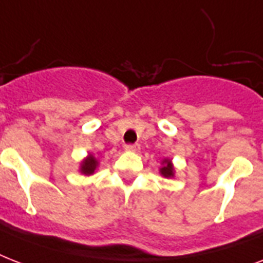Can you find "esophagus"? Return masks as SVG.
Wrapping results in <instances>:
<instances>
[{
  "instance_id": "34e87169",
  "label": "esophagus",
  "mask_w": 263,
  "mask_h": 263,
  "mask_svg": "<svg viewBox=\"0 0 263 263\" xmlns=\"http://www.w3.org/2000/svg\"><path fill=\"white\" fill-rule=\"evenodd\" d=\"M125 150H128V152H138V150H139V144L138 143L125 144Z\"/></svg>"
}]
</instances>
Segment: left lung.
Returning <instances> with one entry per match:
<instances>
[{
	"label": "left lung",
	"instance_id": "left-lung-1",
	"mask_svg": "<svg viewBox=\"0 0 263 263\" xmlns=\"http://www.w3.org/2000/svg\"><path fill=\"white\" fill-rule=\"evenodd\" d=\"M164 166L161 168V175L165 176V177H172L173 176V166L172 164L169 162V160H164Z\"/></svg>",
	"mask_w": 263,
	"mask_h": 263
}]
</instances>
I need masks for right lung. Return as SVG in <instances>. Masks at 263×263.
<instances>
[{
  "instance_id": "obj_1",
  "label": "right lung",
  "mask_w": 263,
  "mask_h": 263,
  "mask_svg": "<svg viewBox=\"0 0 263 263\" xmlns=\"http://www.w3.org/2000/svg\"><path fill=\"white\" fill-rule=\"evenodd\" d=\"M97 165H98V162H97V160H95L94 157H88L87 160L82 164L80 171H82V173H84V175H92L95 168H97Z\"/></svg>"
}]
</instances>
